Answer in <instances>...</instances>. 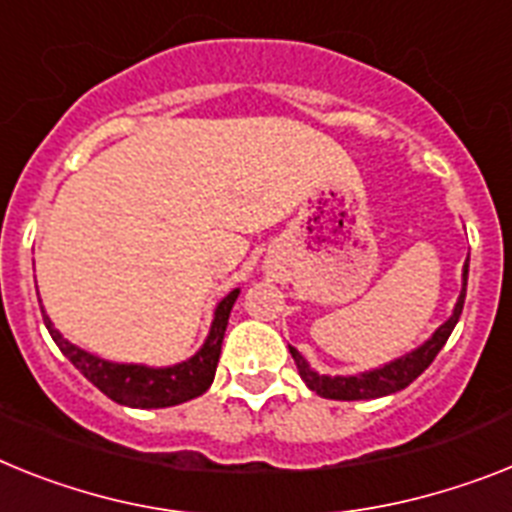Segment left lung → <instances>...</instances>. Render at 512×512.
<instances>
[{"instance_id":"obj_1","label":"left lung","mask_w":512,"mask_h":512,"mask_svg":"<svg viewBox=\"0 0 512 512\" xmlns=\"http://www.w3.org/2000/svg\"><path fill=\"white\" fill-rule=\"evenodd\" d=\"M466 283H468V260L466 265H463V289H461V296H458V302H455L453 315L442 322L427 343H422V346L411 351V354L401 356V359H395V362L385 364V367L380 369H369V372H362V375L328 377V375H317L315 369L307 364V359H304L294 346H289L291 356H294V362H296V369H299V375H302V380L307 382L309 390H315V393L322 395V398H333V401H369V398H382V395L398 393V390H403L406 385H411L416 377L422 375L429 364L435 362V356L440 354V349L450 338L455 322H458V317H461L463 312Z\"/></svg>"}]
</instances>
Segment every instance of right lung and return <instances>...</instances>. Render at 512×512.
I'll return each mask as SVG.
<instances>
[{
    "label": "right lung",
    "mask_w": 512,
    "mask_h": 512,
    "mask_svg": "<svg viewBox=\"0 0 512 512\" xmlns=\"http://www.w3.org/2000/svg\"><path fill=\"white\" fill-rule=\"evenodd\" d=\"M239 289L226 294L218 302L216 315H213V325L205 338L203 349L197 351L192 359L174 367H145V364H117L106 362L101 356H93L88 351L77 349L75 343L62 338L54 322L44 312V325L51 333L54 343L59 346L67 359L75 364L85 377H88L103 395H109L111 401L122 403V406H132V409H166V406H176V403L192 401L197 395H203L210 388V382L216 377L218 356H221V343L226 325H229L231 307H234Z\"/></svg>",
    "instance_id": "1"
}]
</instances>
